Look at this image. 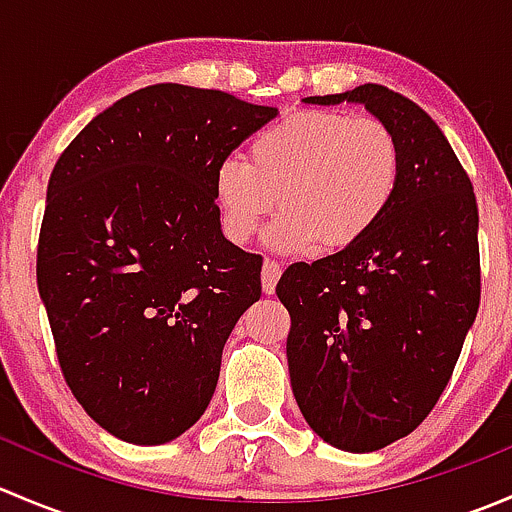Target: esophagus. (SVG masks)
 <instances>
[{"instance_id": "esophagus-1", "label": "esophagus", "mask_w": 512, "mask_h": 512, "mask_svg": "<svg viewBox=\"0 0 512 512\" xmlns=\"http://www.w3.org/2000/svg\"><path fill=\"white\" fill-rule=\"evenodd\" d=\"M280 277H282V267L277 265L275 260H265V265H262V292L265 294L275 292Z\"/></svg>"}]
</instances>
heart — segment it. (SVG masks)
<instances>
[{"label":"heart","instance_id":"obj_1","mask_svg":"<svg viewBox=\"0 0 512 512\" xmlns=\"http://www.w3.org/2000/svg\"><path fill=\"white\" fill-rule=\"evenodd\" d=\"M401 180L394 131L374 116L299 111L250 143V160L225 158L215 168V203L237 245L285 210L272 227L277 250H344L364 240L389 213Z\"/></svg>","mask_w":512,"mask_h":512}]
</instances>
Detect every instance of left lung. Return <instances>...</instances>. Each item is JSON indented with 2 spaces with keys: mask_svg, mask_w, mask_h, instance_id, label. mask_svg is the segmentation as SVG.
Wrapping results in <instances>:
<instances>
[{
  "mask_svg": "<svg viewBox=\"0 0 512 512\" xmlns=\"http://www.w3.org/2000/svg\"><path fill=\"white\" fill-rule=\"evenodd\" d=\"M304 103H359L394 131L401 180L389 213L352 247L287 267V364L304 421L329 446L371 453L436 406L480 302L471 178L431 116L379 84Z\"/></svg>",
  "mask_w": 512,
  "mask_h": 512,
  "instance_id": "obj_1",
  "label": "left lung"
}]
</instances>
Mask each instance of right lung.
<instances>
[{
  "label": "right lung",
  "mask_w": 512,
  "mask_h": 512,
  "mask_svg": "<svg viewBox=\"0 0 512 512\" xmlns=\"http://www.w3.org/2000/svg\"><path fill=\"white\" fill-rule=\"evenodd\" d=\"M277 116L213 89L123 96L51 170L36 285L61 371L111 436L160 446L208 409L262 257L220 227L215 168Z\"/></svg>",
  "instance_id": "obj_1"
}]
</instances>
